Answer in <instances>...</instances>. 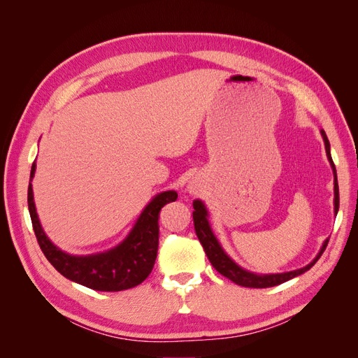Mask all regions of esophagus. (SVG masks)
I'll return each instance as SVG.
<instances>
[{
    "label": "esophagus",
    "mask_w": 358,
    "mask_h": 358,
    "mask_svg": "<svg viewBox=\"0 0 358 358\" xmlns=\"http://www.w3.org/2000/svg\"><path fill=\"white\" fill-rule=\"evenodd\" d=\"M189 190H190V192H194V194H195V192H196V186L194 185V182H192V185L189 186Z\"/></svg>",
    "instance_id": "esophagus-1"
}]
</instances>
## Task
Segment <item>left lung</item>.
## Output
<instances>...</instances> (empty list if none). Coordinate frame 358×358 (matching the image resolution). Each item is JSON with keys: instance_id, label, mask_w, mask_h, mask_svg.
I'll use <instances>...</instances> for the list:
<instances>
[{"instance_id": "8db88e82", "label": "left lung", "mask_w": 358, "mask_h": 358, "mask_svg": "<svg viewBox=\"0 0 358 358\" xmlns=\"http://www.w3.org/2000/svg\"><path fill=\"white\" fill-rule=\"evenodd\" d=\"M324 137V142H325V150H327V155H328V160L331 163V168L334 171V212L337 215L338 212V185H337V173H336V166L333 163L331 159V154H329V142H328V137L325 134L324 130H320ZM194 224H195V231L198 239L203 245V248L207 254V257L210 260V263L213 264V268L219 272L222 273L224 277H227L228 280H231L233 282L239 284V286L243 287H272V286H278L281 282H286L292 278L298 277V275L304 273L306 271H308L313 264L319 260L320 255L324 254L328 241L327 239L322 245V248H320V252L317 254V257L311 262L310 264H307L306 268L298 269V271H292V272H284V273H272V275H257V273H251L248 271L242 269L241 266H237V264L228 257V255L224 252V250L221 248V245L216 241L215 234L212 233V228L208 225L207 221V210L204 207V204L201 203V201H195L194 203Z\"/></svg>"}]
</instances>
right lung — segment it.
Returning a JSON list of instances; mask_svg holds the SVG:
<instances>
[{"label": "right lung", "instance_id": "1", "mask_svg": "<svg viewBox=\"0 0 358 358\" xmlns=\"http://www.w3.org/2000/svg\"><path fill=\"white\" fill-rule=\"evenodd\" d=\"M36 163L31 166L30 181ZM178 198L177 192L169 190L155 196L145 207L142 215L127 239L116 248L95 255H69L54 246L45 236L36 213L33 189L29 186V212L36 239L45 257L63 277L101 292H119L141 284L151 273L159 250V215L163 206Z\"/></svg>", "mask_w": 358, "mask_h": 358}]
</instances>
